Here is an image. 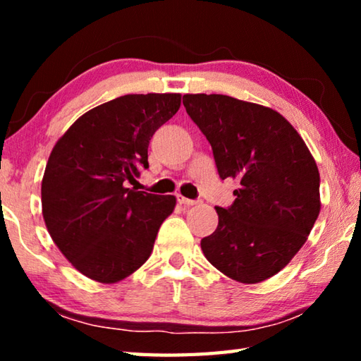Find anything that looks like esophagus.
Masks as SVG:
<instances>
[{"mask_svg": "<svg viewBox=\"0 0 361 361\" xmlns=\"http://www.w3.org/2000/svg\"><path fill=\"white\" fill-rule=\"evenodd\" d=\"M176 199H178V204L180 205H185V207H192V205H195L197 204V200H192V199H186L185 195H181V194H178L176 195Z\"/></svg>", "mask_w": 361, "mask_h": 361, "instance_id": "34e87169", "label": "esophagus"}]
</instances>
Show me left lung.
I'll return each mask as SVG.
<instances>
[{
	"label": "left lung",
	"mask_w": 361,
	"mask_h": 361,
	"mask_svg": "<svg viewBox=\"0 0 361 361\" xmlns=\"http://www.w3.org/2000/svg\"><path fill=\"white\" fill-rule=\"evenodd\" d=\"M183 105L212 145L219 178L239 181L234 204L216 207L218 228L200 240L205 258L240 283L276 276L319 218L315 159L272 108L219 94H186Z\"/></svg>",
	"instance_id": "8db88e82"
}]
</instances>
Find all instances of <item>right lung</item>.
<instances>
[{
	"mask_svg": "<svg viewBox=\"0 0 361 361\" xmlns=\"http://www.w3.org/2000/svg\"><path fill=\"white\" fill-rule=\"evenodd\" d=\"M180 105V94L118 97L82 114L54 146L41 183L42 218L82 276L116 283L149 258L176 199L129 183L148 169L149 140Z\"/></svg>",
	"mask_w": 361,
	"mask_h": 361,
	"instance_id": "obj_1",
	"label": "right lung"
}]
</instances>
